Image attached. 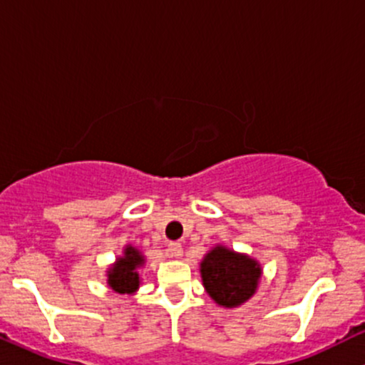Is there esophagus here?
I'll return each instance as SVG.
<instances>
[{"label":"esophagus","mask_w":365,"mask_h":365,"mask_svg":"<svg viewBox=\"0 0 365 365\" xmlns=\"http://www.w3.org/2000/svg\"><path fill=\"white\" fill-rule=\"evenodd\" d=\"M168 254L171 255V257H182V254H183L182 244H180V242H170Z\"/></svg>","instance_id":"1"}]
</instances>
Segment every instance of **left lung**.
<instances>
[{
	"label": "left lung",
	"mask_w": 365,
	"mask_h": 365,
	"mask_svg": "<svg viewBox=\"0 0 365 365\" xmlns=\"http://www.w3.org/2000/svg\"><path fill=\"white\" fill-rule=\"evenodd\" d=\"M204 287L223 307H237L254 295L261 267L254 259L216 247L200 264Z\"/></svg>",
	"instance_id": "left-lung-1"
}]
</instances>
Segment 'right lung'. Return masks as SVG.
<instances>
[{
  "label": "right lung",
  "instance_id": "obj_1",
  "mask_svg": "<svg viewBox=\"0 0 365 365\" xmlns=\"http://www.w3.org/2000/svg\"><path fill=\"white\" fill-rule=\"evenodd\" d=\"M144 257L133 247L125 249V257H120L108 274V283L118 293H133L139 288V273L137 267L142 266Z\"/></svg>",
  "mask_w": 365,
  "mask_h": 365
}]
</instances>
